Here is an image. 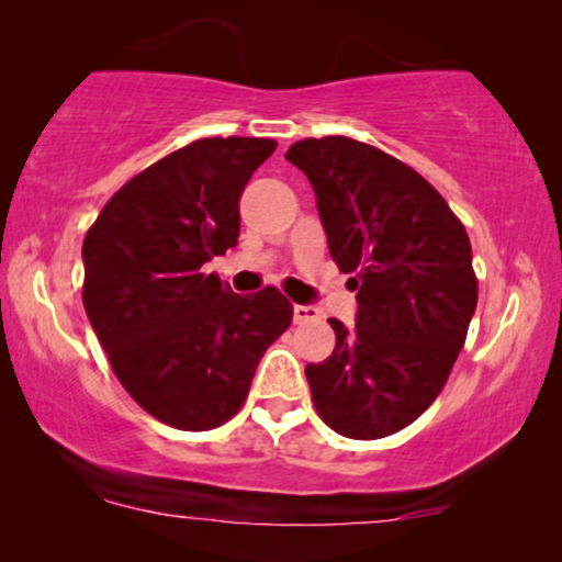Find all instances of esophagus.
I'll list each match as a JSON object with an SVG mask.
<instances>
[{"label": "esophagus", "mask_w": 562, "mask_h": 562, "mask_svg": "<svg viewBox=\"0 0 562 562\" xmlns=\"http://www.w3.org/2000/svg\"><path fill=\"white\" fill-rule=\"evenodd\" d=\"M322 317L317 306L312 304H294V322L296 325H304V322H317Z\"/></svg>", "instance_id": "34e87169"}]
</instances>
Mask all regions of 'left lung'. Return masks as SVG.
I'll use <instances>...</instances> for the list:
<instances>
[{
  "label": "left lung",
  "mask_w": 562,
  "mask_h": 562,
  "mask_svg": "<svg viewBox=\"0 0 562 562\" xmlns=\"http://www.w3.org/2000/svg\"><path fill=\"white\" fill-rule=\"evenodd\" d=\"M289 164L310 179L329 256L358 291L356 325L306 366L319 417L337 435L379 440L440 394L479 302L465 227L432 183L352 137H306Z\"/></svg>",
  "instance_id": "left-lung-1"
}]
</instances>
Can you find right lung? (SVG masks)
Here are the masks:
<instances>
[{"label": "right lung", "mask_w": 562, "mask_h": 562, "mask_svg": "<svg viewBox=\"0 0 562 562\" xmlns=\"http://www.w3.org/2000/svg\"><path fill=\"white\" fill-rule=\"evenodd\" d=\"M273 150L263 137L194 140L130 179L83 237V310L112 371L176 429L225 425L291 325L281 291L240 296L202 271L237 245L243 189Z\"/></svg>", "instance_id": "right-lung-1"}]
</instances>
